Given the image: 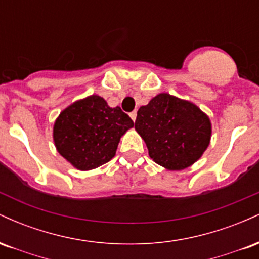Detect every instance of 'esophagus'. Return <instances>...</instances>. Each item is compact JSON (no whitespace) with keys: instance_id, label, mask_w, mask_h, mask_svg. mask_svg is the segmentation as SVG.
I'll use <instances>...</instances> for the list:
<instances>
[{"instance_id":"obj_1","label":"esophagus","mask_w":259,"mask_h":259,"mask_svg":"<svg viewBox=\"0 0 259 259\" xmlns=\"http://www.w3.org/2000/svg\"><path fill=\"white\" fill-rule=\"evenodd\" d=\"M136 115H138V113H136V111H134V112L130 113V118H132L134 121L136 120Z\"/></svg>"}]
</instances>
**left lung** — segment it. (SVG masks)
Returning <instances> with one entry per match:
<instances>
[{
	"label": "left lung",
	"instance_id": "left-lung-1",
	"mask_svg": "<svg viewBox=\"0 0 259 259\" xmlns=\"http://www.w3.org/2000/svg\"><path fill=\"white\" fill-rule=\"evenodd\" d=\"M135 129L151 158L168 170H183L197 162L212 136L206 113L195 103L165 92L140 107Z\"/></svg>",
	"mask_w": 259,
	"mask_h": 259
}]
</instances>
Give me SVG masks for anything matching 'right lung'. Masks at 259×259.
Returning <instances> with one entry per match:
<instances>
[{"label": "right lung", "instance_id": "right-lung-1", "mask_svg": "<svg viewBox=\"0 0 259 259\" xmlns=\"http://www.w3.org/2000/svg\"><path fill=\"white\" fill-rule=\"evenodd\" d=\"M134 126L120 107H109L99 95L75 101L53 125L58 153L79 170H91L115 156L120 138Z\"/></svg>", "mask_w": 259, "mask_h": 259}]
</instances>
